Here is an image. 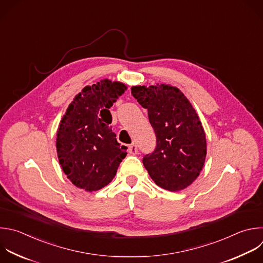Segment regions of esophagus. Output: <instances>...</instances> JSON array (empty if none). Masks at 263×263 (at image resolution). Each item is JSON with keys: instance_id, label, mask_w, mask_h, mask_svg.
<instances>
[{"instance_id": "esophagus-1", "label": "esophagus", "mask_w": 263, "mask_h": 263, "mask_svg": "<svg viewBox=\"0 0 263 263\" xmlns=\"http://www.w3.org/2000/svg\"><path fill=\"white\" fill-rule=\"evenodd\" d=\"M128 152H129V154H130V155H136V154H137V152H138V149H137V145H136L135 143L130 144V145L128 146Z\"/></svg>"}]
</instances>
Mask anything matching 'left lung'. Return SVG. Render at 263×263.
I'll return each mask as SVG.
<instances>
[{"label":"left lung","mask_w":263,"mask_h":263,"mask_svg":"<svg viewBox=\"0 0 263 263\" xmlns=\"http://www.w3.org/2000/svg\"><path fill=\"white\" fill-rule=\"evenodd\" d=\"M131 93L147 109L157 147L143 165L157 186L170 192L189 187L199 176L206 157V137L200 119L177 86L166 83L133 85Z\"/></svg>","instance_id":"1"}]
</instances>
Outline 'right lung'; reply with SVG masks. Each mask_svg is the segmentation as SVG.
Returning <instances> with one entry per match:
<instances>
[{"label": "right lung", "instance_id": "obj_1", "mask_svg": "<svg viewBox=\"0 0 263 263\" xmlns=\"http://www.w3.org/2000/svg\"><path fill=\"white\" fill-rule=\"evenodd\" d=\"M125 91V83L107 78L86 85L60 122L55 138L59 162L77 188L93 192L107 186L127 156L108 127L112 121L108 109Z\"/></svg>", "mask_w": 263, "mask_h": 263}]
</instances>
